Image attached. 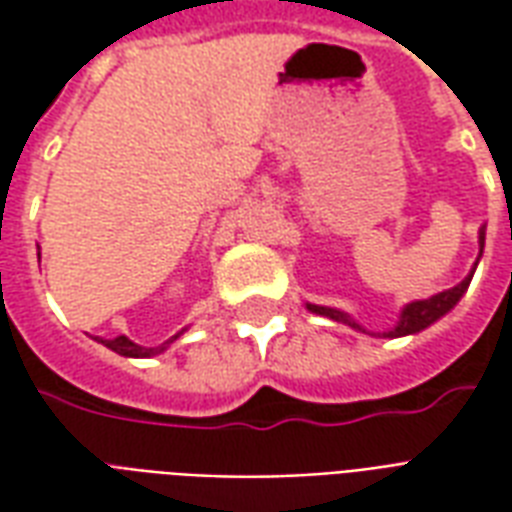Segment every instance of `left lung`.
Listing matches in <instances>:
<instances>
[{
  "instance_id": "1",
  "label": "left lung",
  "mask_w": 512,
  "mask_h": 512,
  "mask_svg": "<svg viewBox=\"0 0 512 512\" xmlns=\"http://www.w3.org/2000/svg\"><path fill=\"white\" fill-rule=\"evenodd\" d=\"M477 244H480V257H483V246H485V227H480V233H477ZM480 257H477V263H480ZM474 263V268H477ZM474 268L463 277V282H458L455 288L444 290V293H436V296H430V299H419V301H408L406 307L400 310V318L392 329H386V332H367L362 323H356L348 312L337 310V307H321V304H310L307 301V310L315 312V315H323V318H329V321L345 323V326H351L356 332H365L370 337H408V334H417L422 329H428L430 323H436L439 318H444L447 312L463 299V293L469 290V282L474 277Z\"/></svg>"
}]
</instances>
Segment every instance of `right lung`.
<instances>
[{"mask_svg":"<svg viewBox=\"0 0 512 512\" xmlns=\"http://www.w3.org/2000/svg\"><path fill=\"white\" fill-rule=\"evenodd\" d=\"M183 332H186V329H180L178 334H172L167 343L156 345V348H145V345H136L134 340H128L126 334H120V337H115V340H104V337H101V343H104L109 351H115V354H120V356H128V359H147V356L164 354L169 345L175 343V340H178Z\"/></svg>","mask_w":512,"mask_h":512,"instance_id":"1","label":"right lung"}]
</instances>
